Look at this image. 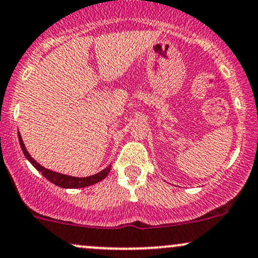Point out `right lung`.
Masks as SVG:
<instances>
[{
  "label": "right lung",
  "mask_w": 258,
  "mask_h": 258,
  "mask_svg": "<svg viewBox=\"0 0 258 258\" xmlns=\"http://www.w3.org/2000/svg\"><path fill=\"white\" fill-rule=\"evenodd\" d=\"M18 138H19V143L20 147H22L23 153H24L25 158L31 162V165L36 168L37 171H40L42 173V176L44 178H47L49 182L54 183L55 185L60 186V188H70V189H75V188H85V186H90L92 184H96V183L100 182L108 176L109 172H110L111 165H109L108 167H105L104 170L100 171V172L93 174V176H88V177H73V176H68V174H63L59 172H54V171L48 170V168L41 166L40 164L31 158L30 154L28 153L26 148L24 146V142H23L22 136L20 133L18 132Z\"/></svg>",
  "instance_id": "obj_1"
}]
</instances>
